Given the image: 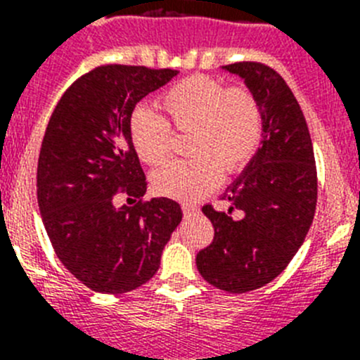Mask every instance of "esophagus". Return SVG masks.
<instances>
[{
	"label": "esophagus",
	"instance_id": "esophagus-1",
	"mask_svg": "<svg viewBox=\"0 0 360 360\" xmlns=\"http://www.w3.org/2000/svg\"><path fill=\"white\" fill-rule=\"evenodd\" d=\"M182 211L184 214H195V212L198 211V207H196V205H191V203H184Z\"/></svg>",
	"mask_w": 360,
	"mask_h": 360
}]
</instances>
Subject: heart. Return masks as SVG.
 <instances>
[{
    "label": "heart",
    "mask_w": 360,
    "mask_h": 360,
    "mask_svg": "<svg viewBox=\"0 0 360 360\" xmlns=\"http://www.w3.org/2000/svg\"><path fill=\"white\" fill-rule=\"evenodd\" d=\"M165 117L139 110L129 136L144 164L162 165L171 153V131H189L186 162H171L153 174L162 196L191 202L218 186L221 169L236 173L254 157L263 135V113L247 88H231L211 77H189L171 86L158 101Z\"/></svg>",
    "instance_id": "obj_1"
}]
</instances>
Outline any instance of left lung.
<instances>
[{
	"mask_svg": "<svg viewBox=\"0 0 360 360\" xmlns=\"http://www.w3.org/2000/svg\"><path fill=\"white\" fill-rule=\"evenodd\" d=\"M243 79L263 113L262 146L225 198L241 219L211 205L202 209L214 240L200 250L196 266L212 287L245 294L265 287L287 269L303 245L317 203V171L307 120L276 70L262 63L221 66Z\"/></svg>",
	"mask_w": 360,
	"mask_h": 360,
	"instance_id": "1",
	"label": "left lung"
}]
</instances>
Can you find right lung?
<instances>
[{"label":"right lung","mask_w":360,"mask_h":360,"mask_svg":"<svg viewBox=\"0 0 360 360\" xmlns=\"http://www.w3.org/2000/svg\"><path fill=\"white\" fill-rule=\"evenodd\" d=\"M176 73L98 66L65 91L46 126L37 162L44 231L63 265L94 292L124 294L148 283L182 221L169 198L115 205L119 193L142 198L148 189L129 136L133 110Z\"/></svg>","instance_id":"1"}]
</instances>
